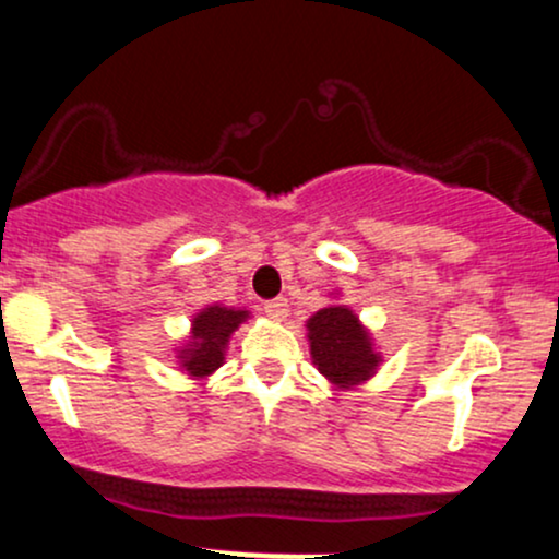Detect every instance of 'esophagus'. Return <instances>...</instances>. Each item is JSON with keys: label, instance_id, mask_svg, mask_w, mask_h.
Segmentation results:
<instances>
[{"label": "esophagus", "instance_id": "1", "mask_svg": "<svg viewBox=\"0 0 559 559\" xmlns=\"http://www.w3.org/2000/svg\"><path fill=\"white\" fill-rule=\"evenodd\" d=\"M265 316L273 320H284L288 316V301L284 297L265 301Z\"/></svg>", "mask_w": 559, "mask_h": 559}]
</instances>
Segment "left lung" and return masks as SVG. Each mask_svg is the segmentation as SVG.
Returning <instances> with one entry per match:
<instances>
[{
	"label": "left lung",
	"instance_id": "8db88e82",
	"mask_svg": "<svg viewBox=\"0 0 559 559\" xmlns=\"http://www.w3.org/2000/svg\"><path fill=\"white\" fill-rule=\"evenodd\" d=\"M307 338L316 368L336 389L368 381L381 365L373 338L346 305H331L307 320Z\"/></svg>",
	"mask_w": 559,
	"mask_h": 559
}]
</instances>
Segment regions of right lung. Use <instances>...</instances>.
<instances>
[{
	"label": "right lung",
	"mask_w": 559,
	"mask_h": 559,
	"mask_svg": "<svg viewBox=\"0 0 559 559\" xmlns=\"http://www.w3.org/2000/svg\"><path fill=\"white\" fill-rule=\"evenodd\" d=\"M249 318V310L239 307H221L207 305L191 318V336L181 349H178V362L186 376L202 378L213 376L226 360V346L230 333H234L243 320Z\"/></svg>",
	"instance_id": "1"
}]
</instances>
